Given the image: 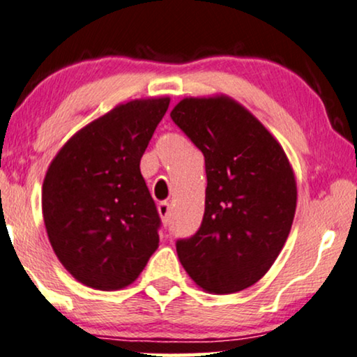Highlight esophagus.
I'll return each instance as SVG.
<instances>
[{
  "label": "esophagus",
  "mask_w": 357,
  "mask_h": 357,
  "mask_svg": "<svg viewBox=\"0 0 357 357\" xmlns=\"http://www.w3.org/2000/svg\"><path fill=\"white\" fill-rule=\"evenodd\" d=\"M158 212H160V217H162L163 223L168 225L169 223V215H172V205L167 200H163V202L158 204Z\"/></svg>",
  "instance_id": "1"
}]
</instances>
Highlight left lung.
I'll return each instance as SVG.
<instances>
[{"mask_svg": "<svg viewBox=\"0 0 357 357\" xmlns=\"http://www.w3.org/2000/svg\"><path fill=\"white\" fill-rule=\"evenodd\" d=\"M172 119L204 153L207 189L199 229L176 241L178 257L200 288L245 289L283 249L296 210V181L272 134L225 95L184 98Z\"/></svg>", "mask_w": 357, "mask_h": 357, "instance_id": "8db88e82", "label": "left lung"}]
</instances>
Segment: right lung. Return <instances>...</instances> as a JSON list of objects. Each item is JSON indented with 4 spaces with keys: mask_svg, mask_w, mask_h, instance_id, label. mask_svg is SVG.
Returning a JSON list of instances; mask_svg holds the SVG:
<instances>
[{
    "mask_svg": "<svg viewBox=\"0 0 357 357\" xmlns=\"http://www.w3.org/2000/svg\"><path fill=\"white\" fill-rule=\"evenodd\" d=\"M168 105V97L119 105L74 134L50 165L42 192L50 243L90 288L130 284L158 248L162 218L140 158Z\"/></svg>",
    "mask_w": 357,
    "mask_h": 357,
    "instance_id": "right-lung-1",
    "label": "right lung"
}]
</instances>
